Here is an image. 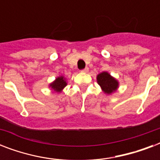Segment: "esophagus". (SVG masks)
<instances>
[{"label": "esophagus", "instance_id": "obj_1", "mask_svg": "<svg viewBox=\"0 0 160 160\" xmlns=\"http://www.w3.org/2000/svg\"><path fill=\"white\" fill-rule=\"evenodd\" d=\"M89 71V68L88 67H85V69H83V70H81V72H84V73H86Z\"/></svg>", "mask_w": 160, "mask_h": 160}]
</instances>
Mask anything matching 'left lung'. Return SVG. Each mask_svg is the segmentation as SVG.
Listing matches in <instances>:
<instances>
[{
    "mask_svg": "<svg viewBox=\"0 0 160 160\" xmlns=\"http://www.w3.org/2000/svg\"><path fill=\"white\" fill-rule=\"evenodd\" d=\"M97 82L102 88L104 92L107 94H111L115 91L119 85L118 81L107 72H102L98 75Z\"/></svg>",
    "mask_w": 160,
    "mask_h": 160,
    "instance_id": "obj_1",
    "label": "left lung"
}]
</instances>
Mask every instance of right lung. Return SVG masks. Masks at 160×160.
<instances>
[{"label":"right lung","mask_w":160,"mask_h":160,"mask_svg":"<svg viewBox=\"0 0 160 160\" xmlns=\"http://www.w3.org/2000/svg\"><path fill=\"white\" fill-rule=\"evenodd\" d=\"M66 85H67V84L65 82L64 77L60 76V77L56 78V80H55L52 84H51L50 86H51V88L54 89V90H55V91L60 92V91H61V90H63V88L65 87Z\"/></svg>","instance_id":"right-lung-1"}]
</instances>
